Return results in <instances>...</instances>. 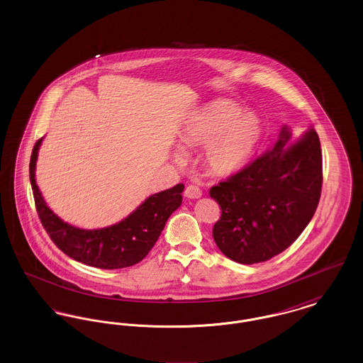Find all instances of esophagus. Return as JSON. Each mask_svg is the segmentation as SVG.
<instances>
[{"mask_svg":"<svg viewBox=\"0 0 363 363\" xmlns=\"http://www.w3.org/2000/svg\"><path fill=\"white\" fill-rule=\"evenodd\" d=\"M184 194H185V197H188V199H200L201 197V190L199 186H196V185H189V186H186V189L184 191Z\"/></svg>","mask_w":363,"mask_h":363,"instance_id":"1","label":"esophagus"}]
</instances>
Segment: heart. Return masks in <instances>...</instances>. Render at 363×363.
<instances>
[{
	"instance_id": "b5f03b06",
	"label": "heart",
	"mask_w": 363,
	"mask_h": 363,
	"mask_svg": "<svg viewBox=\"0 0 363 363\" xmlns=\"http://www.w3.org/2000/svg\"><path fill=\"white\" fill-rule=\"evenodd\" d=\"M264 126L259 116L242 111L230 101H215L197 110L184 126L179 141L184 148L206 145L204 162L215 175H228L245 167L259 150ZM184 160V154H177Z\"/></svg>"
}]
</instances>
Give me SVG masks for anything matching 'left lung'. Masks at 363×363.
<instances>
[{"instance_id": "1", "label": "left lung", "mask_w": 363, "mask_h": 363, "mask_svg": "<svg viewBox=\"0 0 363 363\" xmlns=\"http://www.w3.org/2000/svg\"><path fill=\"white\" fill-rule=\"evenodd\" d=\"M323 155L314 129L283 126L277 144L209 189L220 206L212 234L220 252L240 264L272 259L293 243L317 209Z\"/></svg>"}]
</instances>
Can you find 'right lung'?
Segmentation results:
<instances>
[{
    "mask_svg": "<svg viewBox=\"0 0 363 363\" xmlns=\"http://www.w3.org/2000/svg\"><path fill=\"white\" fill-rule=\"evenodd\" d=\"M43 138L35 143L30 160V181L35 207L46 233L67 256L89 267L118 269L132 267L154 247L170 215L182 203L184 185L150 196L140 207L117 225L83 230L65 223L45 203L35 181L38 150Z\"/></svg>",
    "mask_w": 363,
    "mask_h": 363,
    "instance_id": "right-lung-1",
    "label": "right lung"
}]
</instances>
